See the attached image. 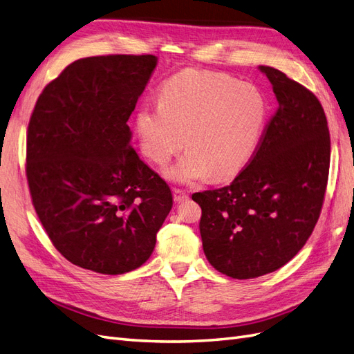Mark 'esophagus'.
Masks as SVG:
<instances>
[{
  "instance_id": "1",
  "label": "esophagus",
  "mask_w": 354,
  "mask_h": 354,
  "mask_svg": "<svg viewBox=\"0 0 354 354\" xmlns=\"http://www.w3.org/2000/svg\"><path fill=\"white\" fill-rule=\"evenodd\" d=\"M173 196H174V202H177V203L185 202L189 198L186 192L180 190V189H173Z\"/></svg>"
}]
</instances>
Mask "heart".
<instances>
[{"label":"heart","mask_w":354,"mask_h":354,"mask_svg":"<svg viewBox=\"0 0 354 354\" xmlns=\"http://www.w3.org/2000/svg\"><path fill=\"white\" fill-rule=\"evenodd\" d=\"M267 100L254 84L226 73L187 69L173 75L159 91V104L137 112L143 155L164 165L185 146L187 153L165 169L174 183L232 178L259 147Z\"/></svg>","instance_id":"heart-1"}]
</instances>
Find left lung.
<instances>
[{
	"instance_id": "obj_1",
	"label": "left lung",
	"mask_w": 354,
	"mask_h": 354,
	"mask_svg": "<svg viewBox=\"0 0 354 354\" xmlns=\"http://www.w3.org/2000/svg\"><path fill=\"white\" fill-rule=\"evenodd\" d=\"M277 109L259 147L229 186L192 195L214 269L252 279L281 269L312 234L328 185L330 138L322 104L281 71L260 66Z\"/></svg>"
}]
</instances>
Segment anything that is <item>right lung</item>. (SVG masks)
<instances>
[{"label": "right lung", "instance_id": "obj_1", "mask_svg": "<svg viewBox=\"0 0 354 354\" xmlns=\"http://www.w3.org/2000/svg\"><path fill=\"white\" fill-rule=\"evenodd\" d=\"M152 55L71 63L42 90L26 137L32 203L68 261L102 274L140 267L173 195L131 147L127 125L156 68Z\"/></svg>", "mask_w": 354, "mask_h": 354}]
</instances>
